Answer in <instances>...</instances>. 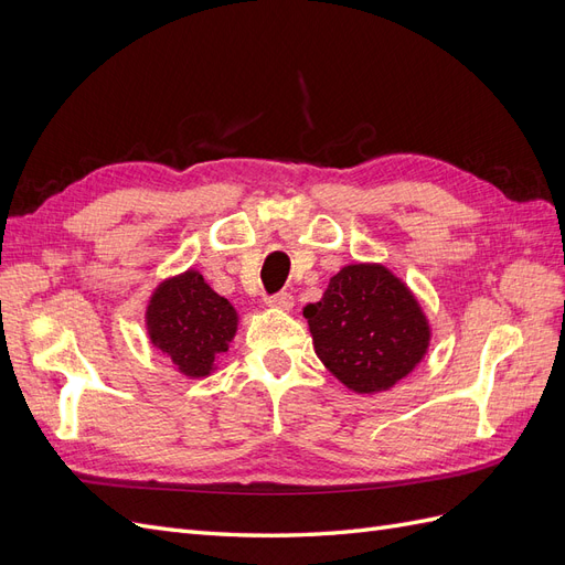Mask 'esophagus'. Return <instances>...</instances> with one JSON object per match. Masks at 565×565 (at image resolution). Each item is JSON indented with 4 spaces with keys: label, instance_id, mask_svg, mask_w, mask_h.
<instances>
[{
    "label": "esophagus",
    "instance_id": "obj_1",
    "mask_svg": "<svg viewBox=\"0 0 565 565\" xmlns=\"http://www.w3.org/2000/svg\"><path fill=\"white\" fill-rule=\"evenodd\" d=\"M266 303L270 306V309H280V311H289L295 306V297L289 292H278L266 299Z\"/></svg>",
    "mask_w": 565,
    "mask_h": 565
}]
</instances>
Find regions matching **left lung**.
<instances>
[{
  "label": "left lung",
  "instance_id": "left-lung-1",
  "mask_svg": "<svg viewBox=\"0 0 565 565\" xmlns=\"http://www.w3.org/2000/svg\"><path fill=\"white\" fill-rule=\"evenodd\" d=\"M303 318L324 367L358 393L393 386L429 347L419 303L384 266L341 268Z\"/></svg>",
  "mask_w": 565,
  "mask_h": 565
}]
</instances>
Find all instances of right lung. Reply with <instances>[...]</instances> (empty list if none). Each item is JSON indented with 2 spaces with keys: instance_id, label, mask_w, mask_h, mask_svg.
I'll return each mask as SVG.
<instances>
[{
  "instance_id": "obj_1",
  "label": "right lung",
  "mask_w": 565,
  "mask_h": 565,
  "mask_svg": "<svg viewBox=\"0 0 565 565\" xmlns=\"http://www.w3.org/2000/svg\"><path fill=\"white\" fill-rule=\"evenodd\" d=\"M237 328L235 309L195 270L162 282L148 303V334L188 377L210 374L228 351Z\"/></svg>"
}]
</instances>
